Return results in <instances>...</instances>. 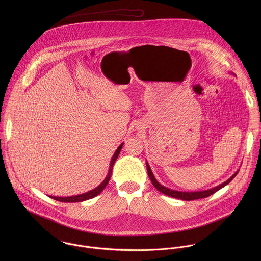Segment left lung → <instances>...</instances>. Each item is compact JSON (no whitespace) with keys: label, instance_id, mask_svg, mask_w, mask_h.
I'll list each match as a JSON object with an SVG mask.
<instances>
[{"label":"left lung","instance_id":"8db88e82","mask_svg":"<svg viewBox=\"0 0 261 261\" xmlns=\"http://www.w3.org/2000/svg\"><path fill=\"white\" fill-rule=\"evenodd\" d=\"M147 163V170H148V175H149V180L151 181L153 187L160 191L161 193L167 195V196H170L172 198H176V199H181V200H184V201H191V200H196V199H202V198H206V197H209L210 195L214 194L215 192H217L218 190H220L221 188L228 185L232 180L233 178L238 174L239 170L237 172H235L227 181H225L222 184L218 185V186L214 187V188H211V189H208V190H203V191H196V192H182V191H177V190H173V189H170V188H167V187L163 186L161 185L154 178L151 170H150V167H149V163Z\"/></svg>","mask_w":261,"mask_h":261}]
</instances>
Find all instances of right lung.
Masks as SVG:
<instances>
[{
  "mask_svg": "<svg viewBox=\"0 0 261 261\" xmlns=\"http://www.w3.org/2000/svg\"><path fill=\"white\" fill-rule=\"evenodd\" d=\"M122 146H123V143L120 144V145L118 146V148L114 151V153H113V155H112V161H111V164H110L109 173H108L106 179L103 180V182H102L99 186L94 188V189L91 190V191H88V192H86V193H83V194H80V195H76V196H70V197H55V196H49V197L52 198V199H54V200L60 201V202L75 203V202L86 201V200H88V199H92V198H94L95 196L99 195V194L103 191V189L109 184V182H110V179H111V177H112L113 165H114V163H115V161H116V159H117V156H118V154H119V152H120V150H121Z\"/></svg>",
  "mask_w": 261,
  "mask_h": 261,
  "instance_id": "add662e5",
  "label": "right lung"
}]
</instances>
